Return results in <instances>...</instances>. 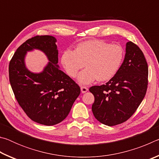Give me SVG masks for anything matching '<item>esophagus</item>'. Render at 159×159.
<instances>
[{
	"label": "esophagus",
	"mask_w": 159,
	"mask_h": 159,
	"mask_svg": "<svg viewBox=\"0 0 159 159\" xmlns=\"http://www.w3.org/2000/svg\"><path fill=\"white\" fill-rule=\"evenodd\" d=\"M80 90H81L82 93H85L87 92L88 89L86 87H85V86H81V87H80Z\"/></svg>",
	"instance_id": "1"
}]
</instances>
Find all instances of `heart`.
<instances>
[{"mask_svg":"<svg viewBox=\"0 0 159 159\" xmlns=\"http://www.w3.org/2000/svg\"><path fill=\"white\" fill-rule=\"evenodd\" d=\"M124 52L121 46L100 40H90L77 45L76 50H66L61 61L69 76L75 77L79 70L78 81L90 84L95 80L107 81L114 77L123 62Z\"/></svg>","mask_w":159,"mask_h":159,"instance_id":"obj_1","label":"heart"}]
</instances>
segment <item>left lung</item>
Instances as JSON below:
<instances>
[{"instance_id":"obj_1","label":"left lung","mask_w":159,"mask_h":159,"mask_svg":"<svg viewBox=\"0 0 159 159\" xmlns=\"http://www.w3.org/2000/svg\"><path fill=\"white\" fill-rule=\"evenodd\" d=\"M148 65L142 51L133 42L126 43L123 62L106 84L90 88L95 97L92 111L103 124L113 126L127 120L146 95Z\"/></svg>"}]
</instances>
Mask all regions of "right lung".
<instances>
[{
	"label": "right lung",
	"instance_id": "1",
	"mask_svg": "<svg viewBox=\"0 0 159 159\" xmlns=\"http://www.w3.org/2000/svg\"><path fill=\"white\" fill-rule=\"evenodd\" d=\"M57 40L52 36H36L19 47L9 64V79L19 104L32 120L53 125L68 116L79 97V85L59 69ZM34 49L43 52L49 62L41 73L26 68V52Z\"/></svg>",
	"mask_w": 159,
	"mask_h": 159
}]
</instances>
